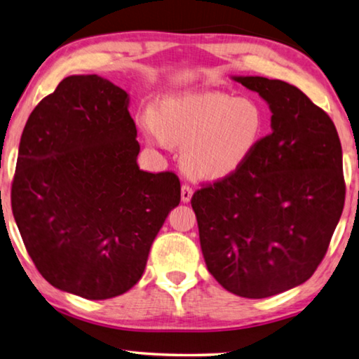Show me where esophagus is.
I'll return each mask as SVG.
<instances>
[{"mask_svg":"<svg viewBox=\"0 0 359 359\" xmlns=\"http://www.w3.org/2000/svg\"><path fill=\"white\" fill-rule=\"evenodd\" d=\"M180 198H182V202H190L191 198H193V190L188 185H184L182 187V191H180Z\"/></svg>","mask_w":359,"mask_h":359,"instance_id":"esophagus-1","label":"esophagus"}]
</instances>
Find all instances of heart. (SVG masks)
Here are the masks:
<instances>
[{
	"mask_svg": "<svg viewBox=\"0 0 359 359\" xmlns=\"http://www.w3.org/2000/svg\"><path fill=\"white\" fill-rule=\"evenodd\" d=\"M141 126L155 144L184 146L182 165L193 177L221 180L256 154L266 132V113L251 97L205 90L166 97L155 119L144 116Z\"/></svg>",
	"mask_w": 359,
	"mask_h": 359,
	"instance_id": "b5f03b06",
	"label": "heart"
}]
</instances>
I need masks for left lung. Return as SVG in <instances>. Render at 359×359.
<instances>
[{
	"label": "left lung",
	"mask_w": 359,
	"mask_h": 359,
	"mask_svg": "<svg viewBox=\"0 0 359 359\" xmlns=\"http://www.w3.org/2000/svg\"><path fill=\"white\" fill-rule=\"evenodd\" d=\"M271 111V133L229 177L193 194L210 275L245 298L303 284L327 254L345 184L336 127L302 90L264 76H231Z\"/></svg>",
	"instance_id": "obj_1"
}]
</instances>
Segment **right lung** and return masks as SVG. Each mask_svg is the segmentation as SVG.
Returning a JSON list of instances; mask_svg holds the SVG:
<instances>
[{
	"mask_svg": "<svg viewBox=\"0 0 359 359\" xmlns=\"http://www.w3.org/2000/svg\"><path fill=\"white\" fill-rule=\"evenodd\" d=\"M126 90L72 75L23 128L12 213L29 257L53 287L86 299L122 295L180 202L174 172H146Z\"/></svg>",
	"mask_w": 359,
	"mask_h": 359,
	"instance_id": "1",
	"label": "right lung"
}]
</instances>
